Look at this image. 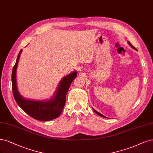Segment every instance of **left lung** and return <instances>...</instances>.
I'll return each mask as SVG.
<instances>
[{"instance_id":"obj_1","label":"left lung","mask_w":153,"mask_h":153,"mask_svg":"<svg viewBox=\"0 0 153 153\" xmlns=\"http://www.w3.org/2000/svg\"><path fill=\"white\" fill-rule=\"evenodd\" d=\"M128 44L130 45V47H131V48H133V49H135V50H137V49L135 48V47H134V46H133L132 45H131V43L130 42H128ZM94 109V112H95V113H97V114L98 115H99V116H101V117H103V118H106V117H104V115H102V114H101V113H99V112H97V111H96V110H95L94 109Z\"/></svg>"}]
</instances>
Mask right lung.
I'll return each mask as SVG.
<instances>
[{
  "instance_id": "right-lung-1",
  "label": "right lung",
  "mask_w": 153,
  "mask_h": 153,
  "mask_svg": "<svg viewBox=\"0 0 153 153\" xmlns=\"http://www.w3.org/2000/svg\"><path fill=\"white\" fill-rule=\"evenodd\" d=\"M22 52V49L19 52L12 72L13 93L16 102L26 113L35 120L46 122L57 118L64 108L66 94L72 82L76 77V71H73L61 79L54 96L48 101H36L25 99L19 93L16 84V69Z\"/></svg>"
}]
</instances>
